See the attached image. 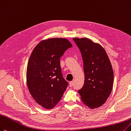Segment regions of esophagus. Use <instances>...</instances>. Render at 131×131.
Listing matches in <instances>:
<instances>
[{
    "label": "esophagus",
    "instance_id": "obj_1",
    "mask_svg": "<svg viewBox=\"0 0 131 131\" xmlns=\"http://www.w3.org/2000/svg\"><path fill=\"white\" fill-rule=\"evenodd\" d=\"M73 84H74V82H73V81H71L69 82V86L70 87H72L73 86Z\"/></svg>",
    "mask_w": 131,
    "mask_h": 131
}]
</instances>
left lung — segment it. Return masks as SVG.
<instances>
[{
	"mask_svg": "<svg viewBox=\"0 0 131 131\" xmlns=\"http://www.w3.org/2000/svg\"><path fill=\"white\" fill-rule=\"evenodd\" d=\"M80 49L83 61L84 83L78 93L83 103L90 108L105 103L113 85V71L105 49L87 38H73Z\"/></svg>",
	"mask_w": 131,
	"mask_h": 131,
	"instance_id": "obj_1",
	"label": "left lung"
}]
</instances>
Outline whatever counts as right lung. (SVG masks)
<instances>
[{"label":"right lung","instance_id":"obj_1","mask_svg":"<svg viewBox=\"0 0 131 131\" xmlns=\"http://www.w3.org/2000/svg\"><path fill=\"white\" fill-rule=\"evenodd\" d=\"M70 47L72 45L67 39L50 38L40 42L31 53L27 84L31 96L43 108L55 107L68 85L62 77L60 58Z\"/></svg>","mask_w":131,"mask_h":131}]
</instances>
